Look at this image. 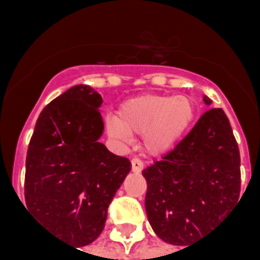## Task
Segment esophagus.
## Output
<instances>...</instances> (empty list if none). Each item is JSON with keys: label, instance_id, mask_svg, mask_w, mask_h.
Wrapping results in <instances>:
<instances>
[{"label": "esophagus", "instance_id": "34e87169", "mask_svg": "<svg viewBox=\"0 0 260 260\" xmlns=\"http://www.w3.org/2000/svg\"><path fill=\"white\" fill-rule=\"evenodd\" d=\"M131 164H132V171H134V173H141L142 170H143V163H142L141 158H132Z\"/></svg>", "mask_w": 260, "mask_h": 260}]
</instances>
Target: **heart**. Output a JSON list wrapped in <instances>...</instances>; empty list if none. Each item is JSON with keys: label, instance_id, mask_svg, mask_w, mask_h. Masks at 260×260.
<instances>
[{"label": "heart", "instance_id": "b5f03b06", "mask_svg": "<svg viewBox=\"0 0 260 260\" xmlns=\"http://www.w3.org/2000/svg\"><path fill=\"white\" fill-rule=\"evenodd\" d=\"M195 115L189 97L170 94H145L125 102L118 115L110 114L106 128L117 141H128L131 134H142L147 153L170 152L185 135Z\"/></svg>", "mask_w": 260, "mask_h": 260}]
</instances>
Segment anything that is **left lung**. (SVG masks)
<instances>
[{
	"label": "left lung",
	"mask_w": 260,
	"mask_h": 260,
	"mask_svg": "<svg viewBox=\"0 0 260 260\" xmlns=\"http://www.w3.org/2000/svg\"><path fill=\"white\" fill-rule=\"evenodd\" d=\"M240 166L227 115L207 110L171 152L142 171L147 218L158 238L188 248L210 231L240 199Z\"/></svg>",
	"instance_id": "1"
}]
</instances>
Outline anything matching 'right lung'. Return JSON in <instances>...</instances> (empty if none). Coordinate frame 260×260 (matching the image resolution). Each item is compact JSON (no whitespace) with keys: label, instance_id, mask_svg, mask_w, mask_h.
<instances>
[{"label":"right lung","instance_id":"1","mask_svg":"<svg viewBox=\"0 0 260 260\" xmlns=\"http://www.w3.org/2000/svg\"><path fill=\"white\" fill-rule=\"evenodd\" d=\"M102 103L90 86L68 89L43 108L27 149V209L69 245H89L102 234L108 205L131 171L128 158L99 142Z\"/></svg>","mask_w":260,"mask_h":260}]
</instances>
